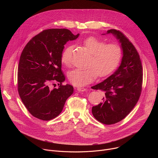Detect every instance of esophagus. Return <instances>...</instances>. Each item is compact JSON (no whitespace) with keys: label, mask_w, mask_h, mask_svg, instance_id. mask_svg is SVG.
Listing matches in <instances>:
<instances>
[{"label":"esophagus","mask_w":158,"mask_h":158,"mask_svg":"<svg viewBox=\"0 0 158 158\" xmlns=\"http://www.w3.org/2000/svg\"><path fill=\"white\" fill-rule=\"evenodd\" d=\"M77 90L79 92H85V91H87V89L84 88V87H77Z\"/></svg>","instance_id":"34e87169"}]
</instances>
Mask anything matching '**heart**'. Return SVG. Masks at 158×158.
<instances>
[{
    "mask_svg": "<svg viewBox=\"0 0 158 158\" xmlns=\"http://www.w3.org/2000/svg\"><path fill=\"white\" fill-rule=\"evenodd\" d=\"M82 44L92 55L88 69H75L68 73L69 81L74 85L82 86L93 82L98 76L109 75L119 65L122 50L116 44H106L104 40L93 37H88L81 41ZM72 46H67L61 55V62L66 66L71 64Z\"/></svg>",
    "mask_w": 158,
    "mask_h": 158,
    "instance_id": "b5f03b06",
    "label": "heart"
}]
</instances>
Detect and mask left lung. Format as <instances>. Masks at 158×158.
<instances>
[{
  "instance_id": "1",
  "label": "left lung",
  "mask_w": 158,
  "mask_h": 158,
  "mask_svg": "<svg viewBox=\"0 0 158 158\" xmlns=\"http://www.w3.org/2000/svg\"><path fill=\"white\" fill-rule=\"evenodd\" d=\"M121 44V62L117 70L104 81L92 87L104 92L103 101L93 106L92 113L104 124L117 123L127 116L138 102L142 89L143 68L138 51L120 31L108 30Z\"/></svg>"
}]
</instances>
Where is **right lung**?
<instances>
[{"mask_svg": "<svg viewBox=\"0 0 158 158\" xmlns=\"http://www.w3.org/2000/svg\"><path fill=\"white\" fill-rule=\"evenodd\" d=\"M79 35L66 29H47L34 37L22 51L18 67V92L34 117L43 121L56 118L73 94L71 85H62L65 76L61 55L67 42ZM56 81L59 87L51 89L50 84Z\"/></svg>", "mask_w": 158, "mask_h": 158, "instance_id": "right-lung-1", "label": "right lung"}]
</instances>
